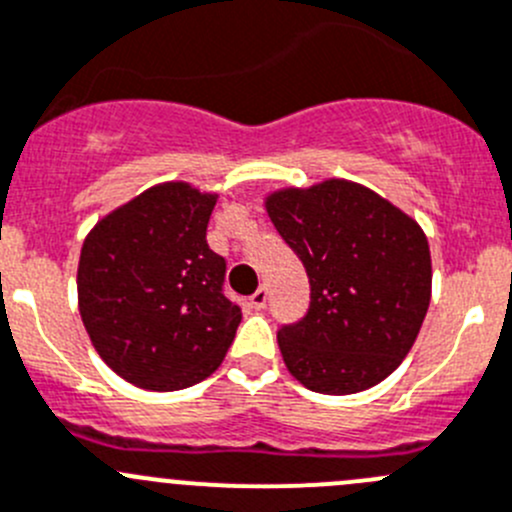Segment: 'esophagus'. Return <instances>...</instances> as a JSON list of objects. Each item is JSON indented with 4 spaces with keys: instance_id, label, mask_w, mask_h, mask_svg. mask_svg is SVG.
Instances as JSON below:
<instances>
[{
    "instance_id": "obj_1",
    "label": "esophagus",
    "mask_w": 512,
    "mask_h": 512,
    "mask_svg": "<svg viewBox=\"0 0 512 512\" xmlns=\"http://www.w3.org/2000/svg\"><path fill=\"white\" fill-rule=\"evenodd\" d=\"M267 297H270V292H267V285H260L255 290V295L250 297L252 300V307H255V310H262V307L267 305Z\"/></svg>"
}]
</instances>
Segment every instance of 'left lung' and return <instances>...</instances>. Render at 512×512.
<instances>
[{
	"label": "left lung",
	"instance_id": "8db88e82",
	"mask_svg": "<svg viewBox=\"0 0 512 512\" xmlns=\"http://www.w3.org/2000/svg\"><path fill=\"white\" fill-rule=\"evenodd\" d=\"M310 277V310L277 332L295 380L322 395L382 382L408 355L430 305L433 265L423 227L347 180L285 187L265 200Z\"/></svg>",
	"mask_w": 512,
	"mask_h": 512
}]
</instances>
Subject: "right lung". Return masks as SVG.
I'll return each mask as SVG.
<instances>
[{
    "label": "right lung",
    "instance_id": "1",
    "mask_svg": "<svg viewBox=\"0 0 512 512\" xmlns=\"http://www.w3.org/2000/svg\"><path fill=\"white\" fill-rule=\"evenodd\" d=\"M215 202L187 182H162L84 240L79 315L99 357L137 388H190L235 340L242 310L222 292L225 257L207 245Z\"/></svg>",
    "mask_w": 512,
    "mask_h": 512
}]
</instances>
